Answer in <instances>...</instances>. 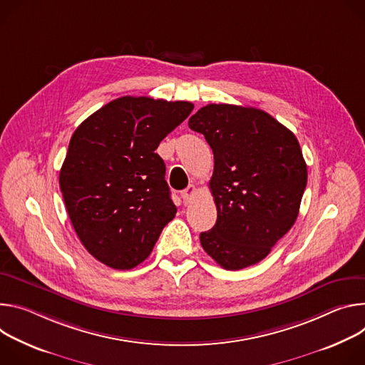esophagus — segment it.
Instances as JSON below:
<instances>
[{
    "label": "esophagus",
    "instance_id": "obj_1",
    "mask_svg": "<svg viewBox=\"0 0 365 365\" xmlns=\"http://www.w3.org/2000/svg\"><path fill=\"white\" fill-rule=\"evenodd\" d=\"M194 194H195V185L194 184H190L184 191H181V198H182L185 205L190 203L191 198L194 197Z\"/></svg>",
    "mask_w": 365,
    "mask_h": 365
}]
</instances>
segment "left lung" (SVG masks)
I'll return each instance as SVG.
<instances>
[{"label": "left lung", "mask_w": 365, "mask_h": 365, "mask_svg": "<svg viewBox=\"0 0 365 365\" xmlns=\"http://www.w3.org/2000/svg\"><path fill=\"white\" fill-rule=\"evenodd\" d=\"M188 126L215 155L217 220L201 247L225 269L262 261L299 215L307 167L297 138L268 113L233 104L201 107Z\"/></svg>", "instance_id": "obj_1"}]
</instances>
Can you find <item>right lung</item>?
Returning <instances> with one entry per match:
<instances>
[{
  "mask_svg": "<svg viewBox=\"0 0 365 365\" xmlns=\"http://www.w3.org/2000/svg\"><path fill=\"white\" fill-rule=\"evenodd\" d=\"M192 108L188 101L126 96L73 132L59 185L79 240L107 267L143 262L174 219L165 164L155 149Z\"/></svg>",
  "mask_w": 365,
  "mask_h": 365,
  "instance_id": "right-lung-1",
  "label": "right lung"
}]
</instances>
